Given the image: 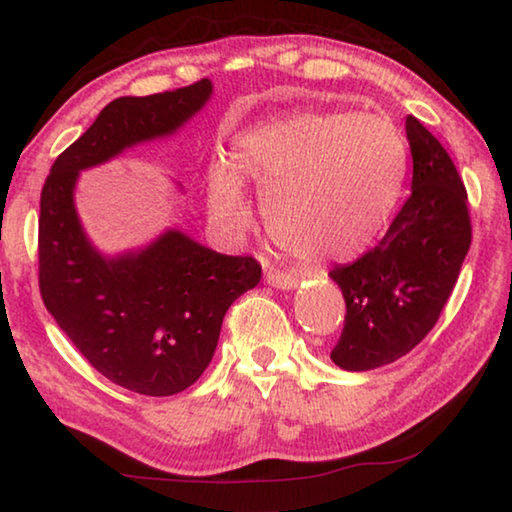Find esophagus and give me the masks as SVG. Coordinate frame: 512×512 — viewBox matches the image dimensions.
Returning a JSON list of instances; mask_svg holds the SVG:
<instances>
[{"label": "esophagus", "instance_id": "1", "mask_svg": "<svg viewBox=\"0 0 512 512\" xmlns=\"http://www.w3.org/2000/svg\"><path fill=\"white\" fill-rule=\"evenodd\" d=\"M300 278H303V273H296V271H275V269L266 271V282L275 289H294L300 282Z\"/></svg>", "mask_w": 512, "mask_h": 512}]
</instances>
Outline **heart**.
<instances>
[{"label":"heart","instance_id":"b5f03b06","mask_svg":"<svg viewBox=\"0 0 512 512\" xmlns=\"http://www.w3.org/2000/svg\"><path fill=\"white\" fill-rule=\"evenodd\" d=\"M234 166L264 196V223L278 246L310 262L351 259L399 205L408 145L385 118L300 111L241 134ZM237 170L218 161L209 180L212 214L230 232L253 218Z\"/></svg>","mask_w":512,"mask_h":512}]
</instances>
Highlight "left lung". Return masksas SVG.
<instances>
[{
    "instance_id": "obj_1",
    "label": "left lung",
    "mask_w": 512,
    "mask_h": 512,
    "mask_svg": "<svg viewBox=\"0 0 512 512\" xmlns=\"http://www.w3.org/2000/svg\"><path fill=\"white\" fill-rule=\"evenodd\" d=\"M412 193L376 248L330 278L346 300V319L330 358L369 371L403 358L440 319L472 246L467 191L442 143L415 116L405 120Z\"/></svg>"
}]
</instances>
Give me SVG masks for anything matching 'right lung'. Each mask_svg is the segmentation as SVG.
Listing matches in <instances>:
<instances>
[{
  "instance_id": "add662e5",
  "label": "right lung",
  "mask_w": 512,
  "mask_h": 512,
  "mask_svg": "<svg viewBox=\"0 0 512 512\" xmlns=\"http://www.w3.org/2000/svg\"><path fill=\"white\" fill-rule=\"evenodd\" d=\"M212 95V81L145 97H118L52 164L38 216V287L47 312L91 367L145 396L191 387L212 362L223 316L257 287L255 257H232L182 232L141 253L102 257L72 202L79 170L175 132Z\"/></svg>"
}]
</instances>
